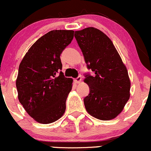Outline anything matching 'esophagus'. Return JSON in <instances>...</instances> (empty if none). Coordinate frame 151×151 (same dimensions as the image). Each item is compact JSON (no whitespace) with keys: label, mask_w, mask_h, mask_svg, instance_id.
Here are the masks:
<instances>
[{"label":"esophagus","mask_w":151,"mask_h":151,"mask_svg":"<svg viewBox=\"0 0 151 151\" xmlns=\"http://www.w3.org/2000/svg\"><path fill=\"white\" fill-rule=\"evenodd\" d=\"M81 81H82V77H81V76H79L77 78H76L75 79H74V82H76V83H80Z\"/></svg>","instance_id":"34e87169"}]
</instances>
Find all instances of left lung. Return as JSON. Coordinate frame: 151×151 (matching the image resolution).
<instances>
[{
  "mask_svg": "<svg viewBox=\"0 0 151 151\" xmlns=\"http://www.w3.org/2000/svg\"><path fill=\"white\" fill-rule=\"evenodd\" d=\"M74 36L94 76L84 82L90 92L84 99L90 115L101 120L115 118L130 98V80L127 68L111 39L100 30L88 27L76 31Z\"/></svg>",
  "mask_w": 151,
  "mask_h": 151,
  "instance_id": "left-lung-1",
  "label": "left lung"
}]
</instances>
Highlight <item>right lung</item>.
<instances>
[{
    "instance_id": "add662e5",
    "label": "right lung",
    "mask_w": 151,
    "mask_h": 151,
    "mask_svg": "<svg viewBox=\"0 0 151 151\" xmlns=\"http://www.w3.org/2000/svg\"><path fill=\"white\" fill-rule=\"evenodd\" d=\"M72 30H53L30 47L20 63L16 85L18 98L36 122L49 124L66 110L73 79L64 77L60 54L72 42Z\"/></svg>"
}]
</instances>
